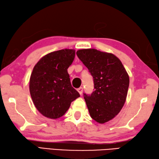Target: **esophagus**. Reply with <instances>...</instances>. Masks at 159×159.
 Returning a JSON list of instances; mask_svg holds the SVG:
<instances>
[{
  "label": "esophagus",
  "mask_w": 159,
  "mask_h": 159,
  "mask_svg": "<svg viewBox=\"0 0 159 159\" xmlns=\"http://www.w3.org/2000/svg\"><path fill=\"white\" fill-rule=\"evenodd\" d=\"M77 91H78V93L80 94H82L83 93V88L80 87V88H79V89H77Z\"/></svg>",
  "instance_id": "obj_1"
}]
</instances>
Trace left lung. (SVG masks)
I'll use <instances>...</instances> for the list:
<instances>
[{
    "label": "left lung",
    "instance_id": "1",
    "mask_svg": "<svg viewBox=\"0 0 159 159\" xmlns=\"http://www.w3.org/2000/svg\"><path fill=\"white\" fill-rule=\"evenodd\" d=\"M77 57L93 77L94 91L84 94L91 118L103 124L114 118L124 105L129 77L119 58L96 49L77 50Z\"/></svg>",
    "mask_w": 159,
    "mask_h": 159
}]
</instances>
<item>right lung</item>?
I'll return each instance as SVG.
<instances>
[{
	"label": "right lung",
	"instance_id": "obj_1",
	"mask_svg": "<svg viewBox=\"0 0 159 159\" xmlns=\"http://www.w3.org/2000/svg\"><path fill=\"white\" fill-rule=\"evenodd\" d=\"M75 51L65 49L49 53L34 66L29 89L34 106L45 117L61 118L70 103L80 97L73 89L67 72L75 58Z\"/></svg>",
	"mask_w": 159,
	"mask_h": 159
}]
</instances>
